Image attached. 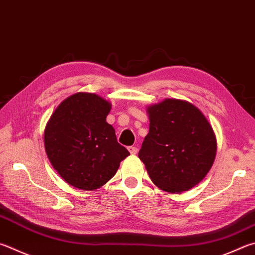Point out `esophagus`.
Returning <instances> with one entry per match:
<instances>
[{
    "mask_svg": "<svg viewBox=\"0 0 255 255\" xmlns=\"http://www.w3.org/2000/svg\"><path fill=\"white\" fill-rule=\"evenodd\" d=\"M128 150H129V152H130L131 155H136L137 151H138L137 148L133 147V146H129V147H128Z\"/></svg>",
    "mask_w": 255,
    "mask_h": 255,
    "instance_id": "1",
    "label": "esophagus"
}]
</instances>
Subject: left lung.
Returning <instances> with one entry per match:
<instances>
[{"label":"left lung","instance_id":"8db88e82","mask_svg":"<svg viewBox=\"0 0 255 255\" xmlns=\"http://www.w3.org/2000/svg\"><path fill=\"white\" fill-rule=\"evenodd\" d=\"M149 132L138 157L151 182L168 193L193 188L210 172L216 138L205 116L193 104L165 99L147 108Z\"/></svg>","mask_w":255,"mask_h":255}]
</instances>
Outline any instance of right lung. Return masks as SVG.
<instances>
[{
    "label": "right lung",
    "mask_w": 255,
    "mask_h": 255,
    "mask_svg": "<svg viewBox=\"0 0 255 255\" xmlns=\"http://www.w3.org/2000/svg\"><path fill=\"white\" fill-rule=\"evenodd\" d=\"M112 104L96 94L78 92L64 99L44 130V147L64 182L94 191L112 179L129 151L106 122Z\"/></svg>",
    "instance_id": "1"
}]
</instances>
